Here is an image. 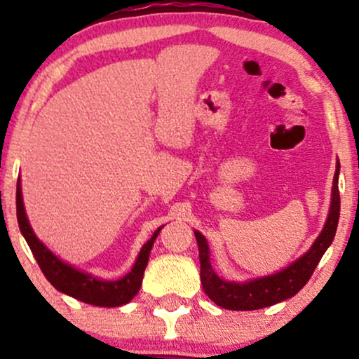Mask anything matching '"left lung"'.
I'll list each match as a JSON object with an SVG mask.
<instances>
[{"mask_svg": "<svg viewBox=\"0 0 359 359\" xmlns=\"http://www.w3.org/2000/svg\"><path fill=\"white\" fill-rule=\"evenodd\" d=\"M337 179H339V162L336 165L334 182H332V197L327 221H325L324 229L317 236L314 245L297 262L288 265L287 269L277 271V273L269 275V277L255 278L243 283L228 282V280L219 278L211 266L208 241L199 231H194L197 246H199L201 283H203L208 297L216 306L229 309V311H257V309L270 307L273 304L282 302V300L294 297L300 288L309 282L311 275L314 273L317 263L320 262L325 250L334 240L341 208Z\"/></svg>", "mask_w": 359, "mask_h": 359, "instance_id": "1", "label": "left lung"}]
</instances>
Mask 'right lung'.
I'll return each mask as SVG.
<instances>
[{
    "instance_id": "add662e5",
    "label": "right lung",
    "mask_w": 359,
    "mask_h": 359,
    "mask_svg": "<svg viewBox=\"0 0 359 359\" xmlns=\"http://www.w3.org/2000/svg\"><path fill=\"white\" fill-rule=\"evenodd\" d=\"M16 217H18L20 231L27 240L40 270L43 271L48 282L62 294H67L74 299L81 300V302L100 307H119L123 304L130 302L138 294L151 246H154L155 238L158 236L160 229H156L154 236L143 245L130 273H126L123 278L114 280V282H109V280L96 278L90 273H84V271H79L74 266L67 265V263H64L35 236L34 229H32L30 222L27 219V212H25L20 180L16 184Z\"/></svg>"
}]
</instances>
